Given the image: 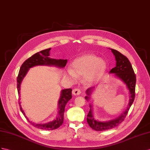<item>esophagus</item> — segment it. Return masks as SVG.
Listing matches in <instances>:
<instances>
[{"label":"esophagus","instance_id":"obj_1","mask_svg":"<svg viewBox=\"0 0 150 150\" xmlns=\"http://www.w3.org/2000/svg\"><path fill=\"white\" fill-rule=\"evenodd\" d=\"M80 93H81V92H80V90L79 89H74L72 91V94L74 96H78Z\"/></svg>","mask_w":150,"mask_h":150}]
</instances>
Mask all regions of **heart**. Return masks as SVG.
I'll use <instances>...</instances> for the list:
<instances>
[{"label":"heart","mask_w":150,"mask_h":150,"mask_svg":"<svg viewBox=\"0 0 150 150\" xmlns=\"http://www.w3.org/2000/svg\"><path fill=\"white\" fill-rule=\"evenodd\" d=\"M105 69L104 60L94 55L87 54L75 59L71 64V69H67L65 75L71 80H74L76 75H83L84 82L92 83L100 77Z\"/></svg>","instance_id":"b5f03b06"}]
</instances>
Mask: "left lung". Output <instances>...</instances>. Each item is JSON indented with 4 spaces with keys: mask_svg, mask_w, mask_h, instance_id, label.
I'll list each match as a JSON object with an SVG mask.
<instances>
[{
    "mask_svg": "<svg viewBox=\"0 0 150 150\" xmlns=\"http://www.w3.org/2000/svg\"><path fill=\"white\" fill-rule=\"evenodd\" d=\"M110 50L115 57L116 66L110 70L109 74H113L114 76L120 79L126 86L129 93V102L127 109L120 115H119L118 117L113 119V120L106 121L96 120L94 117L93 105L89 104L90 110L87 116V121L91 127L96 130V131H103V130L112 129L120 124L124 120L127 115L129 110L133 103L134 98H135L136 78L131 63H130L127 57L123 55L120 52L113 49H110ZM95 87H92L86 90V93L87 96L85 97V99L87 101H89L92 93Z\"/></svg>",
    "mask_w": 150,
    "mask_h": 150,
    "instance_id": "left-lung-1",
    "label": "left lung"
}]
</instances>
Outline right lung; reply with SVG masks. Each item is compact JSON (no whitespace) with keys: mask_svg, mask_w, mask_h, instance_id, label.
I'll use <instances>...</instances> for the list:
<instances>
[{"mask_svg":"<svg viewBox=\"0 0 150 150\" xmlns=\"http://www.w3.org/2000/svg\"><path fill=\"white\" fill-rule=\"evenodd\" d=\"M50 50L51 48L43 50L38 52H37L35 54L32 56L28 59H26L25 62L22 64L21 67L20 69L18 76L17 77V89L18 92V94H20V87L22 80H23L24 77L27 74L30 68H31L33 67L38 66V65H45V66H51V67H56L59 68H64L66 66L67 63V59H52L49 57L50 56ZM71 89H63L61 91L60 98L58 101V114L55 120L53 121L49 122L45 124H37V123L33 122L30 121L29 119L26 116L25 113L23 110L21 103L20 99H19V104H20V108L23 114L27 119L28 121L30 122L32 125L35 127L42 129V130H54L62 125L64 119V108L66 106L67 103L69 100H70L72 98L71 96Z\"/></svg>","mask_w":150,"mask_h":150,"instance_id":"obj_1","label":"right lung"}]
</instances>
